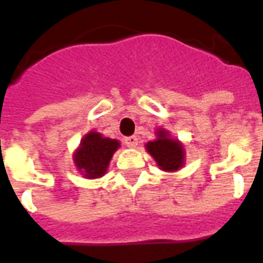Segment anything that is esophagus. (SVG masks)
<instances>
[{
  "instance_id": "obj_1",
  "label": "esophagus",
  "mask_w": 263,
  "mask_h": 263,
  "mask_svg": "<svg viewBox=\"0 0 263 263\" xmlns=\"http://www.w3.org/2000/svg\"><path fill=\"white\" fill-rule=\"evenodd\" d=\"M124 143H125L128 148H137L138 138L137 137H126L125 139H124Z\"/></svg>"
}]
</instances>
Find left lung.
Wrapping results in <instances>:
<instances>
[{"label": "left lung", "instance_id": "1", "mask_svg": "<svg viewBox=\"0 0 263 263\" xmlns=\"http://www.w3.org/2000/svg\"><path fill=\"white\" fill-rule=\"evenodd\" d=\"M155 134L156 139L149 141L145 145V149L154 158L158 167L165 172H177L182 169L186 156L183 143L176 138H172L165 128H158Z\"/></svg>", "mask_w": 263, "mask_h": 263}]
</instances>
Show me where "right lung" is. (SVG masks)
I'll list each match as a JSON object with an SVG mask.
<instances>
[{"label": "right lung", "instance_id": "obj_1", "mask_svg": "<svg viewBox=\"0 0 263 263\" xmlns=\"http://www.w3.org/2000/svg\"><path fill=\"white\" fill-rule=\"evenodd\" d=\"M120 146L118 139L105 138L96 131L87 132L73 154L76 169L86 179L103 177L107 173L112 155Z\"/></svg>", "mask_w": 263, "mask_h": 263}]
</instances>
